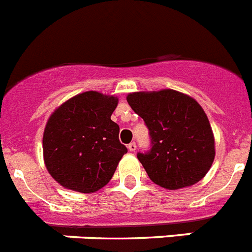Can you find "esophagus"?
Returning a JSON list of instances; mask_svg holds the SVG:
<instances>
[{
    "label": "esophagus",
    "instance_id": "34e87169",
    "mask_svg": "<svg viewBox=\"0 0 252 252\" xmlns=\"http://www.w3.org/2000/svg\"><path fill=\"white\" fill-rule=\"evenodd\" d=\"M128 150L130 151V152H134L135 150H137V144L134 143V142H132V143L128 144Z\"/></svg>",
    "mask_w": 252,
    "mask_h": 252
}]
</instances>
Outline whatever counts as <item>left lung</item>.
<instances>
[{"label": "left lung", "instance_id": "left-lung-1", "mask_svg": "<svg viewBox=\"0 0 252 252\" xmlns=\"http://www.w3.org/2000/svg\"><path fill=\"white\" fill-rule=\"evenodd\" d=\"M126 101L150 129L152 148L137 157L151 180L168 190L202 180L216 148L211 123L199 102L171 89L128 94Z\"/></svg>", "mask_w": 252, "mask_h": 252}]
</instances>
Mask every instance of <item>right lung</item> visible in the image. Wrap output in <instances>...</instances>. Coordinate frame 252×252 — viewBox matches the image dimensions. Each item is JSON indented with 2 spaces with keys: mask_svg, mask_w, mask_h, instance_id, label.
I'll return each mask as SVG.
<instances>
[{
  "mask_svg": "<svg viewBox=\"0 0 252 252\" xmlns=\"http://www.w3.org/2000/svg\"><path fill=\"white\" fill-rule=\"evenodd\" d=\"M118 97L97 91L78 94L60 105L45 124L43 157L63 188L95 192L113 178L124 153L119 126L111 120Z\"/></svg>",
  "mask_w": 252,
  "mask_h": 252,
  "instance_id": "right-lung-1",
  "label": "right lung"
}]
</instances>
